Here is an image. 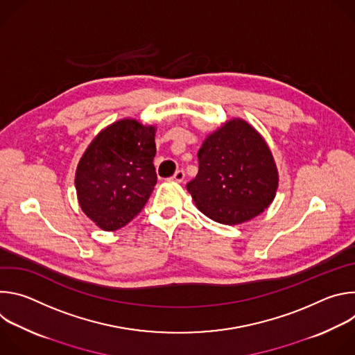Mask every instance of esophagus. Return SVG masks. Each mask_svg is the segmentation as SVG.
Returning a JSON list of instances; mask_svg holds the SVG:
<instances>
[{
  "mask_svg": "<svg viewBox=\"0 0 355 355\" xmlns=\"http://www.w3.org/2000/svg\"><path fill=\"white\" fill-rule=\"evenodd\" d=\"M184 178H185L184 170H177V171L174 173V175H173L170 180H171V181H175V182H182Z\"/></svg>",
  "mask_w": 355,
  "mask_h": 355,
  "instance_id": "1",
  "label": "esophagus"
}]
</instances>
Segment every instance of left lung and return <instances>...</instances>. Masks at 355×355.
Instances as JSON below:
<instances>
[{"mask_svg":"<svg viewBox=\"0 0 355 355\" xmlns=\"http://www.w3.org/2000/svg\"><path fill=\"white\" fill-rule=\"evenodd\" d=\"M198 163L187 189L198 209L215 222H247L275 198L278 171L271 150L243 119H232L211 133L198 151Z\"/></svg>","mask_w":355,"mask_h":355,"instance_id":"8db88e82","label":"left lung"}]
</instances>
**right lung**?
<instances>
[{"label":"right lung","mask_w":355,"mask_h":355,"mask_svg":"<svg viewBox=\"0 0 355 355\" xmlns=\"http://www.w3.org/2000/svg\"><path fill=\"white\" fill-rule=\"evenodd\" d=\"M155 133V126L121 119L101 130L83 155L76 171L78 204L103 230L129 223L153 192Z\"/></svg>","instance_id":"add662e5"}]
</instances>
